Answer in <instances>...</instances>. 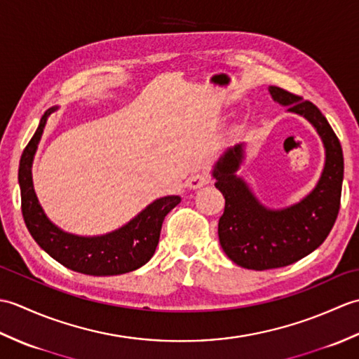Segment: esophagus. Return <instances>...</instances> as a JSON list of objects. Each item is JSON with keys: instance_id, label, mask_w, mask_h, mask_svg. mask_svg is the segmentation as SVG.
<instances>
[{"instance_id": "1", "label": "esophagus", "mask_w": 359, "mask_h": 359, "mask_svg": "<svg viewBox=\"0 0 359 359\" xmlns=\"http://www.w3.org/2000/svg\"><path fill=\"white\" fill-rule=\"evenodd\" d=\"M210 182H211V177H210L207 172H196V174L191 175V177L188 179V184L187 185L189 188L197 189V188H201L203 185H208Z\"/></svg>"}]
</instances>
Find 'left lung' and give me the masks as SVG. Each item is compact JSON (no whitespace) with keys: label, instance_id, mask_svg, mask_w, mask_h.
Listing matches in <instances>:
<instances>
[{"label":"left lung","instance_id":"left-lung-1","mask_svg":"<svg viewBox=\"0 0 359 359\" xmlns=\"http://www.w3.org/2000/svg\"><path fill=\"white\" fill-rule=\"evenodd\" d=\"M269 90L274 102L315 126L325 148V163L309 196L292 207L270 210L256 199L245 180L236 175L243 160V143L217 160L212 177L225 197L217 230L220 245L234 264L259 271L293 264L321 245L338 217L344 177L341 143L323 112L285 89L270 86Z\"/></svg>","mask_w":359,"mask_h":359}]
</instances>
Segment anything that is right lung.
I'll list each match as a JSON object with an SVG mask.
<instances>
[{
  "mask_svg": "<svg viewBox=\"0 0 359 359\" xmlns=\"http://www.w3.org/2000/svg\"><path fill=\"white\" fill-rule=\"evenodd\" d=\"M55 108L44 112L36 131L22 151L18 170L21 189V211L29 233L46 253L66 269L90 276H114L140 269L156 251L165 216L175 205L179 196H166L149 203L133 220L118 230L85 238L60 230L44 215L38 203L32 184V162L40 143L46 121Z\"/></svg>",
  "mask_w": 359,
  "mask_h": 359,
  "instance_id": "1",
  "label": "right lung"
}]
</instances>
